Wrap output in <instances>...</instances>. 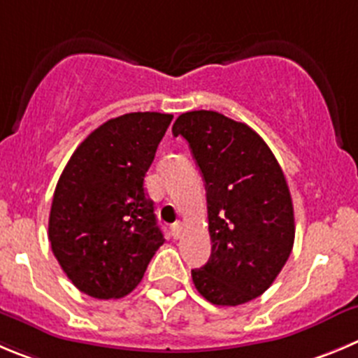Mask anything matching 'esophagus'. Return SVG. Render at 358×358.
Wrapping results in <instances>:
<instances>
[{
    "mask_svg": "<svg viewBox=\"0 0 358 358\" xmlns=\"http://www.w3.org/2000/svg\"><path fill=\"white\" fill-rule=\"evenodd\" d=\"M182 229H183V224L182 222H175V224L171 226V235H173V238H180V236H182Z\"/></svg>",
    "mask_w": 358,
    "mask_h": 358,
    "instance_id": "34e87169",
    "label": "esophagus"
}]
</instances>
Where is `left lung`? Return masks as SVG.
<instances>
[{
	"mask_svg": "<svg viewBox=\"0 0 358 358\" xmlns=\"http://www.w3.org/2000/svg\"><path fill=\"white\" fill-rule=\"evenodd\" d=\"M206 189L212 255L192 270L194 286L215 306H240L270 288L288 262L295 217L285 173L245 123L215 111L176 118Z\"/></svg>",
	"mask_w": 358,
	"mask_h": 358,
	"instance_id": "obj_1",
	"label": "left lung"
}]
</instances>
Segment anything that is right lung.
Instances as JSON below:
<instances>
[{"label":"right lung","mask_w":358,"mask_h":358,"mask_svg":"<svg viewBox=\"0 0 358 358\" xmlns=\"http://www.w3.org/2000/svg\"><path fill=\"white\" fill-rule=\"evenodd\" d=\"M173 115L129 113L93 130L66 162L49 213V242L79 292L120 299L164 243L145 176Z\"/></svg>","instance_id":"add662e5"}]
</instances>
